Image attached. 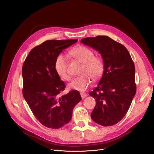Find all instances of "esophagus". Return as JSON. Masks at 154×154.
I'll return each mask as SVG.
<instances>
[{
	"label": "esophagus",
	"instance_id": "obj_1",
	"mask_svg": "<svg viewBox=\"0 0 154 154\" xmlns=\"http://www.w3.org/2000/svg\"><path fill=\"white\" fill-rule=\"evenodd\" d=\"M80 95H81V97H82V99L85 98L87 97V94L85 93H84V92H81Z\"/></svg>",
	"mask_w": 154,
	"mask_h": 154
}]
</instances>
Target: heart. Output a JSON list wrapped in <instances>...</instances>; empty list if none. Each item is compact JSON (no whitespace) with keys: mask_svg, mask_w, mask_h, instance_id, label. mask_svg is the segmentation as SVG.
<instances>
[{"mask_svg":"<svg viewBox=\"0 0 154 154\" xmlns=\"http://www.w3.org/2000/svg\"><path fill=\"white\" fill-rule=\"evenodd\" d=\"M69 55L81 63H83L82 75L74 78L69 84L70 88L78 91L85 90L92 83L91 77L97 79L103 72L104 64L102 59L94 56V51L84 46H77L70 50ZM55 69L58 75L64 80L70 79V74L68 71V64L64 55H59L55 61Z\"/></svg>","mask_w":154,"mask_h":154,"instance_id":"obj_1","label":"heart"}]
</instances>
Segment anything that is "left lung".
<instances>
[{"instance_id": "obj_1", "label": "left lung", "mask_w": 154, "mask_h": 154, "mask_svg": "<svg viewBox=\"0 0 154 154\" xmlns=\"http://www.w3.org/2000/svg\"><path fill=\"white\" fill-rule=\"evenodd\" d=\"M98 51L103 60V75L89 94L96 101L91 118L103 126L115 125L125 117L136 92L135 66L128 49L107 36L81 39Z\"/></svg>"}]
</instances>
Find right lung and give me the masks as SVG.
I'll return each instance as SVG.
<instances>
[{
    "instance_id": "obj_1",
    "label": "right lung",
    "mask_w": 154,
    "mask_h": 154,
    "mask_svg": "<svg viewBox=\"0 0 154 154\" xmlns=\"http://www.w3.org/2000/svg\"><path fill=\"white\" fill-rule=\"evenodd\" d=\"M77 42L47 40L30 51L23 65L24 98L37 120L48 128L59 129L67 124L82 100L77 90L59 97L66 85L55 69L59 54Z\"/></svg>"
}]
</instances>
